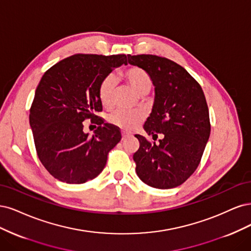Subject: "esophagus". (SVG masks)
Listing matches in <instances>:
<instances>
[{
    "label": "esophagus",
    "instance_id": "obj_1",
    "mask_svg": "<svg viewBox=\"0 0 251 251\" xmlns=\"http://www.w3.org/2000/svg\"><path fill=\"white\" fill-rule=\"evenodd\" d=\"M129 136H131V135L129 134V133H125V132H122V140H125V139H127V137H129Z\"/></svg>",
    "mask_w": 251,
    "mask_h": 251
}]
</instances>
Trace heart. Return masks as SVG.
Listing matches in <instances>:
<instances>
[{
    "label": "heart",
    "mask_w": 251,
    "mask_h": 251,
    "mask_svg": "<svg viewBox=\"0 0 251 251\" xmlns=\"http://www.w3.org/2000/svg\"><path fill=\"white\" fill-rule=\"evenodd\" d=\"M123 76L126 81L132 87V90L140 96H146L152 87L150 76L141 68H129ZM116 86V80L112 75L105 77L99 85V99L103 106L110 107L112 103V95ZM145 119V115L141 111H128L117 109L109 116V122L122 129L124 131H131L139 126Z\"/></svg>",
    "instance_id": "obj_1"
}]
</instances>
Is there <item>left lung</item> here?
<instances>
[{"instance_id":"obj_1","label":"left lung","mask_w":251,"mask_h":251,"mask_svg":"<svg viewBox=\"0 0 251 251\" xmlns=\"http://www.w3.org/2000/svg\"><path fill=\"white\" fill-rule=\"evenodd\" d=\"M128 62L146 71L155 98L144 129L158 143L135 134L133 154L140 179L152 188L172 189L197 169L211 133L208 107L200 84L176 62L156 55H128Z\"/></svg>"}]
</instances>
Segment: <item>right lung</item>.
<instances>
[{
	"mask_svg": "<svg viewBox=\"0 0 251 251\" xmlns=\"http://www.w3.org/2000/svg\"><path fill=\"white\" fill-rule=\"evenodd\" d=\"M127 56L76 54L57 62L40 79L30 108V126L39 160L54 178L84 183L98 176L108 152L122 139L120 129L97 116L99 85ZM99 125L94 136L83 121Z\"/></svg>",
	"mask_w": 251,
	"mask_h": 251,
	"instance_id": "obj_1",
	"label": "right lung"
}]
</instances>
